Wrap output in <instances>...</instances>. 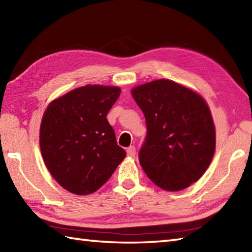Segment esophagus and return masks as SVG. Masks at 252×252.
Wrapping results in <instances>:
<instances>
[{
  "instance_id": "1",
  "label": "esophagus",
  "mask_w": 252,
  "mask_h": 252,
  "mask_svg": "<svg viewBox=\"0 0 252 252\" xmlns=\"http://www.w3.org/2000/svg\"><path fill=\"white\" fill-rule=\"evenodd\" d=\"M126 154H127V156H130V157L134 156L135 155V147L134 146L127 147V149H126Z\"/></svg>"
}]
</instances>
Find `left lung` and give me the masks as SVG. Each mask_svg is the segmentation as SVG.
<instances>
[{
  "label": "left lung",
  "instance_id": "1",
  "mask_svg": "<svg viewBox=\"0 0 252 252\" xmlns=\"http://www.w3.org/2000/svg\"><path fill=\"white\" fill-rule=\"evenodd\" d=\"M144 113L147 135L139 153L146 176L166 191H179L198 181L215 153V126L200 94L170 80L133 87Z\"/></svg>",
  "mask_w": 252,
  "mask_h": 252
}]
</instances>
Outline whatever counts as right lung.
<instances>
[{
    "mask_svg": "<svg viewBox=\"0 0 252 252\" xmlns=\"http://www.w3.org/2000/svg\"><path fill=\"white\" fill-rule=\"evenodd\" d=\"M120 93L118 86L77 87L52 100L43 113L39 133L43 161L71 193H94L125 159L126 151L107 120Z\"/></svg>",
    "mask_w": 252,
    "mask_h": 252,
    "instance_id": "right-lung-1",
    "label": "right lung"
}]
</instances>
